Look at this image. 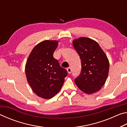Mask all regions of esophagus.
<instances>
[{
  "label": "esophagus",
  "instance_id": "esophagus-1",
  "mask_svg": "<svg viewBox=\"0 0 127 127\" xmlns=\"http://www.w3.org/2000/svg\"><path fill=\"white\" fill-rule=\"evenodd\" d=\"M66 70H67V72L68 73H71L72 72V69L70 67H68L67 69H66Z\"/></svg>",
  "mask_w": 127,
  "mask_h": 127
}]
</instances>
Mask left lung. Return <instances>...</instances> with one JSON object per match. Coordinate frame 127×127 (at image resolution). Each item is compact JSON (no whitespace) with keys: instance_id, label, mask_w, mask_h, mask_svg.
<instances>
[{"instance_id":"1","label":"left lung","mask_w":127,"mask_h":127,"mask_svg":"<svg viewBox=\"0 0 127 127\" xmlns=\"http://www.w3.org/2000/svg\"><path fill=\"white\" fill-rule=\"evenodd\" d=\"M73 45L80 57L81 73L74 79L79 89L91 94L101 89L109 74L108 59L98 43L91 38L75 39Z\"/></svg>"}]
</instances>
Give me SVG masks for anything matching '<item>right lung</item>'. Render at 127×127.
Here are the masks:
<instances>
[{
  "mask_svg": "<svg viewBox=\"0 0 127 127\" xmlns=\"http://www.w3.org/2000/svg\"><path fill=\"white\" fill-rule=\"evenodd\" d=\"M58 41L45 40L30 53L25 66L27 79L39 97L50 99L58 93L68 73L53 57Z\"/></svg>",
  "mask_w": 127,
  "mask_h": 127,
  "instance_id": "add662e5",
  "label": "right lung"
}]
</instances>
